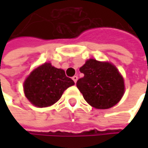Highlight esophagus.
Returning <instances> with one entry per match:
<instances>
[{"label":"esophagus","instance_id":"34e87169","mask_svg":"<svg viewBox=\"0 0 148 148\" xmlns=\"http://www.w3.org/2000/svg\"><path fill=\"white\" fill-rule=\"evenodd\" d=\"M73 80L74 81V83H76L77 82V80H78V76H76V75H74V76H73Z\"/></svg>","mask_w":148,"mask_h":148}]
</instances>
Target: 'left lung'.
Wrapping results in <instances>:
<instances>
[{"mask_svg":"<svg viewBox=\"0 0 148 148\" xmlns=\"http://www.w3.org/2000/svg\"><path fill=\"white\" fill-rule=\"evenodd\" d=\"M84 76L76 86L85 100L96 109H109L124 93V81L115 66L90 59L79 69Z\"/></svg>","mask_w":148,"mask_h":148,"instance_id":"left-lung-1","label":"left lung"}]
</instances>
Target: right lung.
<instances>
[{
	"mask_svg": "<svg viewBox=\"0 0 148 148\" xmlns=\"http://www.w3.org/2000/svg\"><path fill=\"white\" fill-rule=\"evenodd\" d=\"M74 85L64 70L45 63L32 72L24 83V92L35 106L47 107L57 102L63 92Z\"/></svg>",
	"mask_w": 148,
	"mask_h": 148,
	"instance_id": "obj_1",
	"label": "right lung"
}]
</instances>
